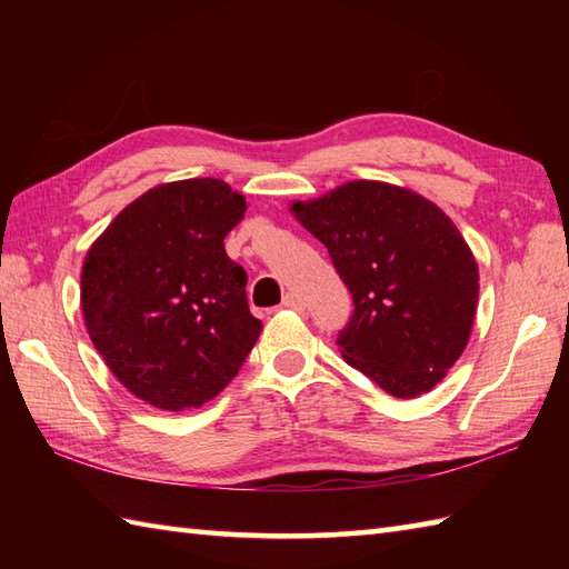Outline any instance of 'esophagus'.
<instances>
[{
  "label": "esophagus",
  "instance_id": "34e87169",
  "mask_svg": "<svg viewBox=\"0 0 569 569\" xmlns=\"http://www.w3.org/2000/svg\"><path fill=\"white\" fill-rule=\"evenodd\" d=\"M283 308H288V310H303V300H300L296 293H286Z\"/></svg>",
  "mask_w": 569,
  "mask_h": 569
}]
</instances>
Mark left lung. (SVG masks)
Segmentation results:
<instances>
[{"instance_id": "8db88e82", "label": "left lung", "mask_w": 569, "mask_h": 569, "mask_svg": "<svg viewBox=\"0 0 569 569\" xmlns=\"http://www.w3.org/2000/svg\"><path fill=\"white\" fill-rule=\"evenodd\" d=\"M293 212L352 293L337 335L347 365L396 398L435 389L465 352L479 298L477 261L450 217L379 180H352Z\"/></svg>"}]
</instances>
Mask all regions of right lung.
I'll return each instance as SVG.
<instances>
[{"label":"right lung","mask_w":569,"mask_h":569,"mask_svg":"<svg viewBox=\"0 0 569 569\" xmlns=\"http://www.w3.org/2000/svg\"><path fill=\"white\" fill-rule=\"evenodd\" d=\"M244 212L224 180L166 183L127 204L84 257L90 340L141 401L200 408L257 345L261 320L247 303V271L224 251Z\"/></svg>","instance_id":"1"}]
</instances>
